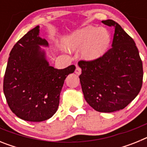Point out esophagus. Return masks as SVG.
<instances>
[{
    "label": "esophagus",
    "instance_id": "obj_1",
    "mask_svg": "<svg viewBox=\"0 0 147 147\" xmlns=\"http://www.w3.org/2000/svg\"><path fill=\"white\" fill-rule=\"evenodd\" d=\"M81 72H82V69L80 68V67H79V66H77L76 68V70H75V73H76V74L80 75V74H81Z\"/></svg>",
    "mask_w": 147,
    "mask_h": 147
}]
</instances>
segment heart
Instances as JSON below:
<instances>
[{
	"label": "heart",
	"mask_w": 147,
	"mask_h": 147,
	"mask_svg": "<svg viewBox=\"0 0 147 147\" xmlns=\"http://www.w3.org/2000/svg\"><path fill=\"white\" fill-rule=\"evenodd\" d=\"M110 42V35L105 28L88 26L76 30L64 39L67 49L77 50L82 48V55L86 59H95L103 55Z\"/></svg>",
	"instance_id": "heart-1"
}]
</instances>
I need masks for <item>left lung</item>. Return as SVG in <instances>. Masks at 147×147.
Masks as SVG:
<instances>
[{"label": "left lung", "instance_id": "8db88e82", "mask_svg": "<svg viewBox=\"0 0 147 147\" xmlns=\"http://www.w3.org/2000/svg\"><path fill=\"white\" fill-rule=\"evenodd\" d=\"M115 28L112 47L93 60H80V76L86 102L95 110L112 113L124 109L139 93L143 65L134 40L119 23L103 20Z\"/></svg>", "mask_w": 147, "mask_h": 147}]
</instances>
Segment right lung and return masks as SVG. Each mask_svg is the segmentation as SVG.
I'll list each match as a JSON object with an SVG mask.
<instances>
[{
    "mask_svg": "<svg viewBox=\"0 0 147 147\" xmlns=\"http://www.w3.org/2000/svg\"><path fill=\"white\" fill-rule=\"evenodd\" d=\"M39 31L37 26L14 45L3 79V93L11 111L23 120L36 122L57 112L65 80L76 69L74 65L64 69L49 65L40 47L49 43L39 37Z\"/></svg>",
    "mask_w": 147,
    "mask_h": 147,
    "instance_id": "obj_1",
    "label": "right lung"
}]
</instances>
